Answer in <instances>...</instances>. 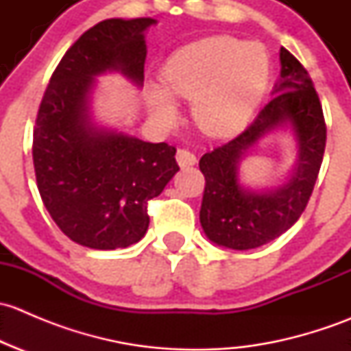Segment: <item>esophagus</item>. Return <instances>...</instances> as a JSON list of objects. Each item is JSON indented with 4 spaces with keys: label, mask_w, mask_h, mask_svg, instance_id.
Instances as JSON below:
<instances>
[{
    "label": "esophagus",
    "mask_w": 351,
    "mask_h": 351,
    "mask_svg": "<svg viewBox=\"0 0 351 351\" xmlns=\"http://www.w3.org/2000/svg\"><path fill=\"white\" fill-rule=\"evenodd\" d=\"M176 161H178V165L182 166V168H186V166L195 165L197 158L195 154L190 153L189 149H178V153H176Z\"/></svg>",
    "instance_id": "esophagus-1"
}]
</instances>
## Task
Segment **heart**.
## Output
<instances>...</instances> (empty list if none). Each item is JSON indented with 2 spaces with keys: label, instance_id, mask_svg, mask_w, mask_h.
Wrapping results in <instances>:
<instances>
[{
  "label": "heart",
  "instance_id": "obj_1",
  "mask_svg": "<svg viewBox=\"0 0 351 351\" xmlns=\"http://www.w3.org/2000/svg\"><path fill=\"white\" fill-rule=\"evenodd\" d=\"M166 88L149 86L154 119L171 123L178 115L173 97L192 101L193 119L212 136H231L246 123L268 80V58L256 42L217 35L180 49L162 71Z\"/></svg>",
  "mask_w": 351,
  "mask_h": 351
}]
</instances>
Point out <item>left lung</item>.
I'll use <instances>...</instances> for the list:
<instances>
[{
  "mask_svg": "<svg viewBox=\"0 0 351 351\" xmlns=\"http://www.w3.org/2000/svg\"><path fill=\"white\" fill-rule=\"evenodd\" d=\"M280 80L271 100L232 141L200 158L205 190L200 224L217 246L253 250L274 241L292 228L316 185L326 147V123L314 84L304 66L280 49ZM290 128L298 144V161L280 187L254 191L239 180V165L258 140L274 130Z\"/></svg>",
  "mask_w": 351,
  "mask_h": 351,
  "instance_id": "1",
  "label": "left lung"
}]
</instances>
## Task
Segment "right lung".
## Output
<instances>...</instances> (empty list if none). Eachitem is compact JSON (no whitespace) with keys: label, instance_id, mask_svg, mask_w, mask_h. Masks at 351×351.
Wrapping results in <instances>:
<instances>
[{"label":"right lung","instance_id":"obj_1","mask_svg":"<svg viewBox=\"0 0 351 351\" xmlns=\"http://www.w3.org/2000/svg\"><path fill=\"white\" fill-rule=\"evenodd\" d=\"M154 19H110L84 32L64 54L42 98L34 129V168L51 217L74 243L93 250L136 244L149 226L147 202L178 171L166 143L95 123V77L120 73L144 83L146 34Z\"/></svg>","mask_w":351,"mask_h":351}]
</instances>
